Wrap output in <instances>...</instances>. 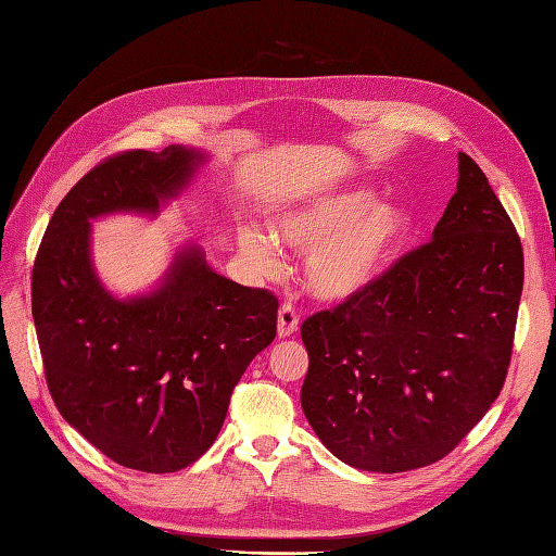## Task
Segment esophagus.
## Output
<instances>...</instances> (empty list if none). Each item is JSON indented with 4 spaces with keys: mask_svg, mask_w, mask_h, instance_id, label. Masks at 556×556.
<instances>
[{
    "mask_svg": "<svg viewBox=\"0 0 556 556\" xmlns=\"http://www.w3.org/2000/svg\"><path fill=\"white\" fill-rule=\"evenodd\" d=\"M299 329V313L292 304H282L278 311V336L280 339H290Z\"/></svg>",
    "mask_w": 556,
    "mask_h": 556,
    "instance_id": "1",
    "label": "esophagus"
}]
</instances>
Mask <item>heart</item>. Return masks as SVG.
Wrapping results in <instances>:
<instances>
[{
    "instance_id": "b5f03b06",
    "label": "heart",
    "mask_w": 556,
    "mask_h": 556,
    "mask_svg": "<svg viewBox=\"0 0 556 556\" xmlns=\"http://www.w3.org/2000/svg\"><path fill=\"white\" fill-rule=\"evenodd\" d=\"M410 227L406 206L376 201L368 188L323 197L274 220L278 241L306 255L304 282L319 301H345L371 288L396 260ZM239 248L262 268L278 262L276 243L260 229H241Z\"/></svg>"
}]
</instances>
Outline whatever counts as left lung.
Segmentation results:
<instances>
[{
    "label": "left lung",
    "instance_id": "obj_1",
    "mask_svg": "<svg viewBox=\"0 0 556 556\" xmlns=\"http://www.w3.org/2000/svg\"><path fill=\"white\" fill-rule=\"evenodd\" d=\"M525 252L480 166L459 153L457 192L427 245L301 325V408L323 445L359 470L443 459L508 374Z\"/></svg>",
    "mask_w": 556,
    "mask_h": 556
}]
</instances>
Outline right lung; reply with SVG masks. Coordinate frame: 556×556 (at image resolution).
<instances>
[{"label": "right lung", "instance_id": "1", "mask_svg": "<svg viewBox=\"0 0 556 556\" xmlns=\"http://www.w3.org/2000/svg\"><path fill=\"white\" fill-rule=\"evenodd\" d=\"M206 153L169 146L97 164L50 217L31 268V317L50 396L115 464L174 473L204 454L248 364L276 339L278 299L243 288L182 245L155 290L117 299L92 264V220L155 217Z\"/></svg>", "mask_w": 556, "mask_h": 556}]
</instances>
